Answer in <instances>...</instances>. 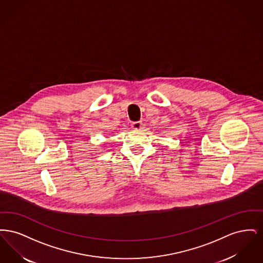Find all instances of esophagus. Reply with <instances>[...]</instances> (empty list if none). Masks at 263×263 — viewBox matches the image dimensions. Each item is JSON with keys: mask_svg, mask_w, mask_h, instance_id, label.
<instances>
[{"mask_svg": "<svg viewBox=\"0 0 263 263\" xmlns=\"http://www.w3.org/2000/svg\"><path fill=\"white\" fill-rule=\"evenodd\" d=\"M132 128L135 129V130H140L142 128V123L140 121H136V122H133L132 123Z\"/></svg>", "mask_w": 263, "mask_h": 263, "instance_id": "34e87169", "label": "esophagus"}]
</instances>
